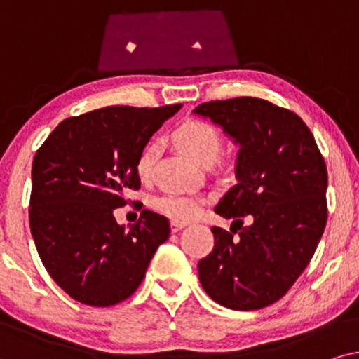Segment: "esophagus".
Masks as SVG:
<instances>
[{"label":"esophagus","mask_w":359,"mask_h":359,"mask_svg":"<svg viewBox=\"0 0 359 359\" xmlns=\"http://www.w3.org/2000/svg\"><path fill=\"white\" fill-rule=\"evenodd\" d=\"M185 222H177V219H172L170 222V229H172V233H177V231H180V229H182L184 226H185Z\"/></svg>","instance_id":"obj_1"}]
</instances>
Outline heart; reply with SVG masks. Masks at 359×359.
Instances as JSON below:
<instances>
[{"mask_svg": "<svg viewBox=\"0 0 359 359\" xmlns=\"http://www.w3.org/2000/svg\"><path fill=\"white\" fill-rule=\"evenodd\" d=\"M174 141L202 165H210L217 161L223 147L222 133L207 121L184 123L179 130H175ZM159 154V142L151 141L137 157L136 174L142 182H147L152 177ZM152 207L177 222H189L202 212L203 198L194 194H165L152 200Z\"/></svg>", "mask_w": 359, "mask_h": 359, "instance_id": "1", "label": "heart"}]
</instances>
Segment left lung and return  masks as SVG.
I'll use <instances>...</instances> for the list:
<instances>
[{"instance_id": "obj_1", "label": "left lung", "mask_w": 359, "mask_h": 359, "mask_svg": "<svg viewBox=\"0 0 359 359\" xmlns=\"http://www.w3.org/2000/svg\"><path fill=\"white\" fill-rule=\"evenodd\" d=\"M236 144V180L215 213L233 218L213 226L215 246L198 262L200 284L233 310L274 304L312 259L327 224V165L302 118L252 97L198 104ZM252 224L245 227L242 218Z\"/></svg>"}]
</instances>
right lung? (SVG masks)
Here are the masks:
<instances>
[{
	"instance_id": "1",
	"label": "right lung",
	"mask_w": 359,
	"mask_h": 359,
	"mask_svg": "<svg viewBox=\"0 0 359 359\" xmlns=\"http://www.w3.org/2000/svg\"><path fill=\"white\" fill-rule=\"evenodd\" d=\"M180 107H107L67 118L36 152L31 233L47 272L76 302L109 307L131 297L169 238L162 215L142 210L126 229L113 210L141 187L137 157Z\"/></svg>"
}]
</instances>
